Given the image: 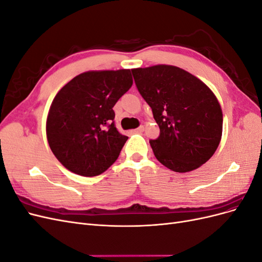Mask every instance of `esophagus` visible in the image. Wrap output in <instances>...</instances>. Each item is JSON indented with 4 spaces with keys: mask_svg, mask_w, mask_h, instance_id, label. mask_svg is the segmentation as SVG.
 <instances>
[{
    "mask_svg": "<svg viewBox=\"0 0 262 262\" xmlns=\"http://www.w3.org/2000/svg\"><path fill=\"white\" fill-rule=\"evenodd\" d=\"M143 131H144V126L143 125H140L139 128H137L136 130H133L134 133H142Z\"/></svg>",
    "mask_w": 262,
    "mask_h": 262,
    "instance_id": "1",
    "label": "esophagus"
}]
</instances>
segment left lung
<instances>
[{
	"instance_id": "8db88e82",
	"label": "left lung",
	"mask_w": 262,
	"mask_h": 262,
	"mask_svg": "<svg viewBox=\"0 0 262 262\" xmlns=\"http://www.w3.org/2000/svg\"><path fill=\"white\" fill-rule=\"evenodd\" d=\"M131 71L160 126V137L149 141L157 161L176 172L191 171L207 163L223 129L215 95L199 78L173 66Z\"/></svg>"
}]
</instances>
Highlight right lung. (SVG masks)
<instances>
[{
	"label": "right lung",
	"instance_id": "1",
	"mask_svg": "<svg viewBox=\"0 0 262 262\" xmlns=\"http://www.w3.org/2000/svg\"><path fill=\"white\" fill-rule=\"evenodd\" d=\"M132 84L130 70L89 71L55 95L47 118V139L67 169L93 177L117 161L128 137L117 130L113 108Z\"/></svg>",
	"mask_w": 262,
	"mask_h": 262
}]
</instances>
